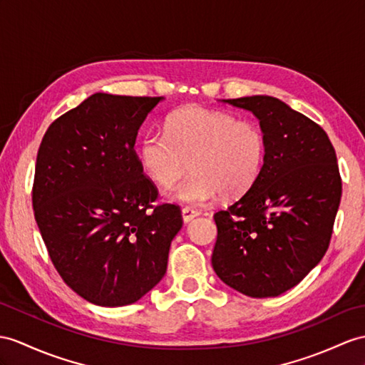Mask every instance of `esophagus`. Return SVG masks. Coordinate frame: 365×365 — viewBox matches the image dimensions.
I'll use <instances>...</instances> for the list:
<instances>
[{"instance_id":"1","label":"esophagus","mask_w":365,"mask_h":365,"mask_svg":"<svg viewBox=\"0 0 365 365\" xmlns=\"http://www.w3.org/2000/svg\"><path fill=\"white\" fill-rule=\"evenodd\" d=\"M181 215H182L184 223H190L193 218H197L200 215V212L192 209V207H184L182 212H181Z\"/></svg>"}]
</instances>
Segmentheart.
<instances>
[{"instance_id":"obj_1","label":"heart","mask_w":365,"mask_h":365,"mask_svg":"<svg viewBox=\"0 0 365 365\" xmlns=\"http://www.w3.org/2000/svg\"><path fill=\"white\" fill-rule=\"evenodd\" d=\"M142 170L155 184L172 185L189 168L193 173L167 190L175 202L201 204L240 197L260 176L266 158V139L254 122L235 115L185 106L167 119V133L148 130L139 142Z\"/></svg>"}]
</instances>
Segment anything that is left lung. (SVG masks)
Returning <instances> with one entry per match:
<instances>
[{
	"label": "left lung",
	"instance_id": "8db88e82",
	"mask_svg": "<svg viewBox=\"0 0 365 365\" xmlns=\"http://www.w3.org/2000/svg\"><path fill=\"white\" fill-rule=\"evenodd\" d=\"M223 102L259 119L266 158L252 187L213 215L212 266L245 296L275 297L304 280L330 245L342 195L336 152L317 123L275 97Z\"/></svg>",
	"mask_w": 365,
	"mask_h": 365
}]
</instances>
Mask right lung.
Here are the masks:
<instances>
[{
    "label": "right lung",
    "mask_w": 365,
    "mask_h": 365,
    "mask_svg": "<svg viewBox=\"0 0 365 365\" xmlns=\"http://www.w3.org/2000/svg\"><path fill=\"white\" fill-rule=\"evenodd\" d=\"M164 97L96 93L51 123L38 148L32 204L56 269L101 307L135 304L167 271L182 227L142 173L138 131Z\"/></svg>",
    "instance_id": "1"
}]
</instances>
